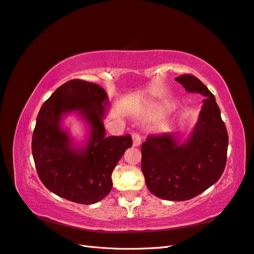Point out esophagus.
Listing matches in <instances>:
<instances>
[{
  "label": "esophagus",
  "instance_id": "esophagus-1",
  "mask_svg": "<svg viewBox=\"0 0 254 254\" xmlns=\"http://www.w3.org/2000/svg\"><path fill=\"white\" fill-rule=\"evenodd\" d=\"M131 136H132L133 145H134V146L140 145V143H141V136H140V133L137 132V131H134V132H132Z\"/></svg>",
  "mask_w": 254,
  "mask_h": 254
}]
</instances>
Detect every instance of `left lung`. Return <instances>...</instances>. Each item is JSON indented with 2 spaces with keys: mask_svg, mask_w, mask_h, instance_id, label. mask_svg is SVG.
Listing matches in <instances>:
<instances>
[{
  "mask_svg": "<svg viewBox=\"0 0 254 254\" xmlns=\"http://www.w3.org/2000/svg\"><path fill=\"white\" fill-rule=\"evenodd\" d=\"M188 92L206 97L189 139L178 145L171 133L149 134L141 145L146 187L161 199L185 201L203 192L221 178L226 166L228 133L215 97L193 75L175 78Z\"/></svg>",
  "mask_w": 254,
  "mask_h": 254,
  "instance_id": "1",
  "label": "left lung"
}]
</instances>
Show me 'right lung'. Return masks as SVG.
<instances>
[{"label": "right lung", "instance_id": "obj_1", "mask_svg": "<svg viewBox=\"0 0 254 254\" xmlns=\"http://www.w3.org/2000/svg\"><path fill=\"white\" fill-rule=\"evenodd\" d=\"M108 95L99 84L72 79L43 103L37 116L31 150L42 184L62 198L80 204L102 200L112 189V173L132 145L130 134L105 137L103 114ZM78 110L92 127L86 149L75 151L60 128L63 114Z\"/></svg>", "mask_w": 254, "mask_h": 254}]
</instances>
